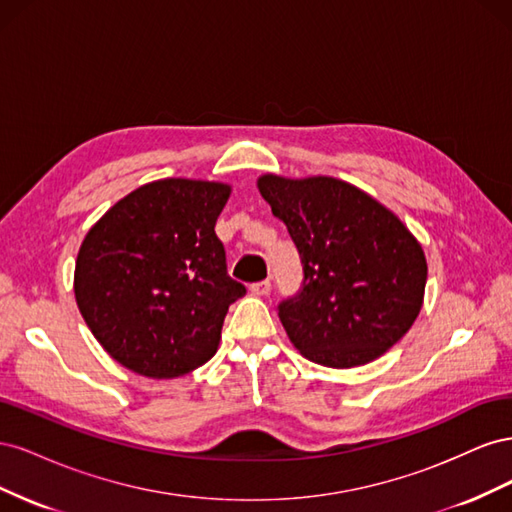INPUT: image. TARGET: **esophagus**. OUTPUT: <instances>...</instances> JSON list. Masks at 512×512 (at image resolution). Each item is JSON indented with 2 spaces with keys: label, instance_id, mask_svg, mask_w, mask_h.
<instances>
[{
  "label": "esophagus",
  "instance_id": "obj_1",
  "mask_svg": "<svg viewBox=\"0 0 512 512\" xmlns=\"http://www.w3.org/2000/svg\"><path fill=\"white\" fill-rule=\"evenodd\" d=\"M250 292L256 294V297H265V294L271 292V282L269 280H262V282H256L250 286Z\"/></svg>",
  "mask_w": 512,
  "mask_h": 512
}]
</instances>
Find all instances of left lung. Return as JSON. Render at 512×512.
<instances>
[{
	"instance_id": "8db88e82",
	"label": "left lung",
	"mask_w": 512,
	"mask_h": 512,
	"mask_svg": "<svg viewBox=\"0 0 512 512\" xmlns=\"http://www.w3.org/2000/svg\"><path fill=\"white\" fill-rule=\"evenodd\" d=\"M262 198L297 245L303 284L280 303L305 359L348 369L395 346L423 307V247L393 211L333 177L262 175Z\"/></svg>"
}]
</instances>
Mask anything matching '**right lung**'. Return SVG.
I'll return each mask as SVG.
<instances>
[{
    "mask_svg": "<svg viewBox=\"0 0 512 512\" xmlns=\"http://www.w3.org/2000/svg\"><path fill=\"white\" fill-rule=\"evenodd\" d=\"M228 196L218 181H151L85 235L76 305L100 346L134 374L179 378L218 350L228 307L245 294L215 235Z\"/></svg>",
    "mask_w": 512,
    "mask_h": 512,
    "instance_id": "obj_1",
    "label": "right lung"
}]
</instances>
